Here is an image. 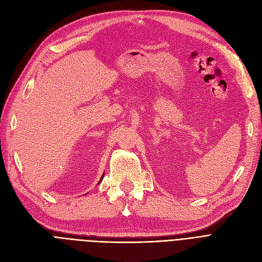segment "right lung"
<instances>
[{"instance_id":"obj_1","label":"right lung","mask_w":262,"mask_h":262,"mask_svg":"<svg viewBox=\"0 0 262 262\" xmlns=\"http://www.w3.org/2000/svg\"><path fill=\"white\" fill-rule=\"evenodd\" d=\"M102 180H103V176H102V178H101V181H100V182H102ZM100 182H99V184H100Z\"/></svg>"}]
</instances>
